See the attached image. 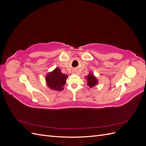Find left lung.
Segmentation results:
<instances>
[{"label":"left lung","mask_w":146,"mask_h":146,"mask_svg":"<svg viewBox=\"0 0 146 146\" xmlns=\"http://www.w3.org/2000/svg\"><path fill=\"white\" fill-rule=\"evenodd\" d=\"M87 77V85L90 88H92L94 86L98 83V80H97L96 78L94 76L93 74H90Z\"/></svg>","instance_id":"1"}]
</instances>
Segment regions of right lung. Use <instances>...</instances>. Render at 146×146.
Segmentation results:
<instances>
[{"mask_svg": "<svg viewBox=\"0 0 146 146\" xmlns=\"http://www.w3.org/2000/svg\"><path fill=\"white\" fill-rule=\"evenodd\" d=\"M67 78V75L63 74L58 68H56L54 71L47 75L46 79L48 86L52 90L61 91L63 90Z\"/></svg>", "mask_w": 146, "mask_h": 146, "instance_id": "add662e5", "label": "right lung"}]
</instances>
